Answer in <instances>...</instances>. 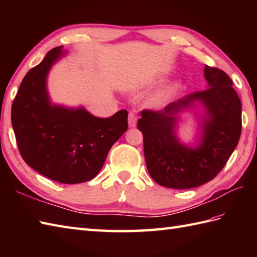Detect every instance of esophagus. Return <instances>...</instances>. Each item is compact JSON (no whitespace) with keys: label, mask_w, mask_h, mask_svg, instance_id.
<instances>
[{"label":"esophagus","mask_w":257,"mask_h":257,"mask_svg":"<svg viewBox=\"0 0 257 257\" xmlns=\"http://www.w3.org/2000/svg\"><path fill=\"white\" fill-rule=\"evenodd\" d=\"M128 123H129V127H136V124H137V116H136V112L135 111H130L128 114Z\"/></svg>","instance_id":"esophagus-1"}]
</instances>
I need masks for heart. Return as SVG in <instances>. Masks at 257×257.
Here are the masks:
<instances>
[{"label":"heart","instance_id":"obj_1","mask_svg":"<svg viewBox=\"0 0 257 257\" xmlns=\"http://www.w3.org/2000/svg\"><path fill=\"white\" fill-rule=\"evenodd\" d=\"M163 98H165V96H163V95L158 96V97L155 98L154 100H152V103H154V105H158V103H160L163 100Z\"/></svg>","mask_w":257,"mask_h":257}]
</instances>
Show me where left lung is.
<instances>
[{
	"label": "left lung",
	"mask_w": 257,
	"mask_h": 257,
	"mask_svg": "<svg viewBox=\"0 0 257 257\" xmlns=\"http://www.w3.org/2000/svg\"><path fill=\"white\" fill-rule=\"evenodd\" d=\"M210 87L169 103L163 110L145 109L137 127L144 136L148 172L155 181L170 189H191L216 177L236 148L242 132V105L233 81L223 70L205 66ZM194 101L206 109L200 143L189 147L174 134L176 114Z\"/></svg>",
	"instance_id": "obj_1"
}]
</instances>
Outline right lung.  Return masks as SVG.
I'll return each mask as SVG.
<instances>
[{
  "mask_svg": "<svg viewBox=\"0 0 257 257\" xmlns=\"http://www.w3.org/2000/svg\"><path fill=\"white\" fill-rule=\"evenodd\" d=\"M53 48L25 75L16 94L11 119L20 154L38 173L56 182L76 184L94 179L112 145L128 129V111L109 118L85 108L53 105L46 78L65 52Z\"/></svg>",
  "mask_w": 257,
  "mask_h": 257,
  "instance_id": "obj_1",
  "label": "right lung"
}]
</instances>
